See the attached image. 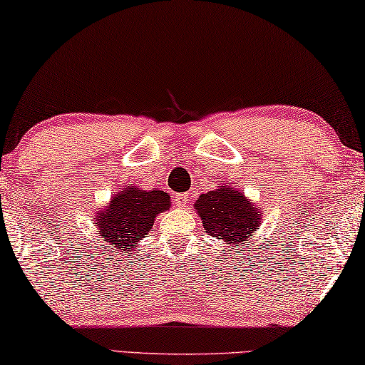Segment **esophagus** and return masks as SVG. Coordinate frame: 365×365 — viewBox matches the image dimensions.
<instances>
[{
  "label": "esophagus",
  "instance_id": "1",
  "mask_svg": "<svg viewBox=\"0 0 365 365\" xmlns=\"http://www.w3.org/2000/svg\"><path fill=\"white\" fill-rule=\"evenodd\" d=\"M187 199H189L187 194H176L175 195V202H176L178 207H186Z\"/></svg>",
  "mask_w": 365,
  "mask_h": 365
}]
</instances>
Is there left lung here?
Segmentation results:
<instances>
[{
	"mask_svg": "<svg viewBox=\"0 0 365 365\" xmlns=\"http://www.w3.org/2000/svg\"><path fill=\"white\" fill-rule=\"evenodd\" d=\"M194 207L205 232L227 241L232 248H245L246 241L255 238L262 218L261 207L228 184H218L215 190L200 194Z\"/></svg>",
	"mask_w": 365,
	"mask_h": 365,
	"instance_id": "8db88e82",
	"label": "left lung"
}]
</instances>
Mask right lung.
Instances as JSON below:
<instances>
[{"instance_id": "obj_1", "label": "right lung", "mask_w": 365, "mask_h": 365, "mask_svg": "<svg viewBox=\"0 0 365 365\" xmlns=\"http://www.w3.org/2000/svg\"><path fill=\"white\" fill-rule=\"evenodd\" d=\"M171 197L161 189L125 186L98 210L99 237L112 250L132 253L138 241L153 228L156 215L171 209Z\"/></svg>"}]
</instances>
